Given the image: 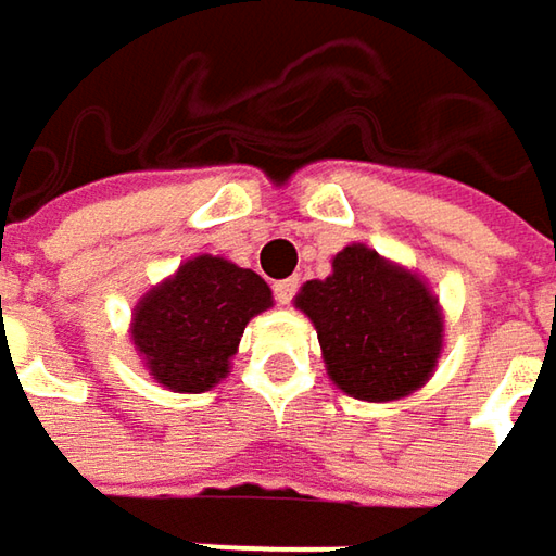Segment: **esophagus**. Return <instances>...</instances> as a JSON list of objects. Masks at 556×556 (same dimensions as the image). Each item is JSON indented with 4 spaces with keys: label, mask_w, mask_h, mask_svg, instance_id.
<instances>
[{
    "label": "esophagus",
    "mask_w": 556,
    "mask_h": 556,
    "mask_svg": "<svg viewBox=\"0 0 556 556\" xmlns=\"http://www.w3.org/2000/svg\"><path fill=\"white\" fill-rule=\"evenodd\" d=\"M295 289H299V279H279V282H274V295H277L279 305H289Z\"/></svg>",
    "instance_id": "obj_1"
}]
</instances>
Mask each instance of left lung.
I'll return each instance as SVG.
<instances>
[{
	"label": "left lung",
	"instance_id": "left-lung-1",
	"mask_svg": "<svg viewBox=\"0 0 556 556\" xmlns=\"http://www.w3.org/2000/svg\"><path fill=\"white\" fill-rule=\"evenodd\" d=\"M295 305L315 321L328 376L359 401H394L417 391L435 369L442 318L414 274L350 244L328 279H312Z\"/></svg>",
	"mask_w": 556,
	"mask_h": 556
}]
</instances>
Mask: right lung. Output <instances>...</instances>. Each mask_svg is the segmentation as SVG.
<instances>
[{"mask_svg":"<svg viewBox=\"0 0 556 556\" xmlns=\"http://www.w3.org/2000/svg\"><path fill=\"white\" fill-rule=\"evenodd\" d=\"M270 305V286L254 270L200 254L136 305L132 343L155 381L200 394L226 379L244 325Z\"/></svg>","mask_w":556,"mask_h":556,"instance_id":"obj_1","label":"right lung"}]
</instances>
